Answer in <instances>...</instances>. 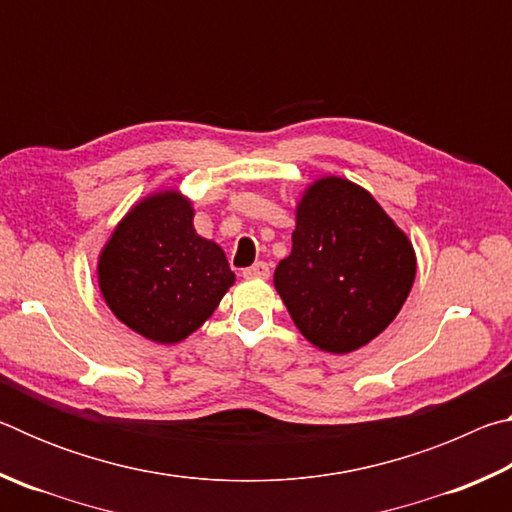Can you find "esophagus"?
<instances>
[{
    "mask_svg": "<svg viewBox=\"0 0 512 512\" xmlns=\"http://www.w3.org/2000/svg\"><path fill=\"white\" fill-rule=\"evenodd\" d=\"M268 275H271V266L266 262H255L253 266L244 268V277H248V280H266Z\"/></svg>",
    "mask_w": 512,
    "mask_h": 512,
    "instance_id": "esophagus-1",
    "label": "esophagus"
}]
</instances>
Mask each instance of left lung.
Segmentation results:
<instances>
[{"instance_id":"8db88e82","label":"left lung","mask_w":512,"mask_h":512,"mask_svg":"<svg viewBox=\"0 0 512 512\" xmlns=\"http://www.w3.org/2000/svg\"><path fill=\"white\" fill-rule=\"evenodd\" d=\"M291 241L273 282L314 348L354 352L400 314L415 280V250L366 189L318 178L298 201Z\"/></svg>"}]
</instances>
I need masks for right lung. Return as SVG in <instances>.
<instances>
[{"label": "right lung", "instance_id": "obj_1", "mask_svg": "<svg viewBox=\"0 0 512 512\" xmlns=\"http://www.w3.org/2000/svg\"><path fill=\"white\" fill-rule=\"evenodd\" d=\"M97 275L112 314L162 345L196 332L235 284L223 248L198 235L192 201L178 189L128 210L101 248Z\"/></svg>", "mask_w": 512, "mask_h": 512}]
</instances>
